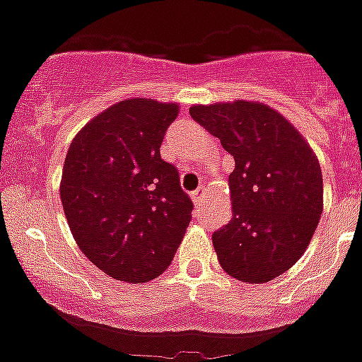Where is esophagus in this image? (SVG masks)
Returning a JSON list of instances; mask_svg holds the SVG:
<instances>
[{
    "label": "esophagus",
    "instance_id": "34e87169",
    "mask_svg": "<svg viewBox=\"0 0 362 362\" xmlns=\"http://www.w3.org/2000/svg\"><path fill=\"white\" fill-rule=\"evenodd\" d=\"M204 195H206V187L199 186L197 189H195V192L192 193V199H193V201H195V204H199L204 199Z\"/></svg>",
    "mask_w": 362,
    "mask_h": 362
}]
</instances>
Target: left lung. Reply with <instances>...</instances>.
I'll return each mask as SVG.
<instances>
[{
	"instance_id": "8db88e82",
	"label": "left lung",
	"mask_w": 362,
	"mask_h": 362,
	"mask_svg": "<svg viewBox=\"0 0 362 362\" xmlns=\"http://www.w3.org/2000/svg\"><path fill=\"white\" fill-rule=\"evenodd\" d=\"M189 115L235 158L233 218L212 235L221 269L264 284L297 263L323 212L320 161L278 110L242 101L193 105Z\"/></svg>"
}]
</instances>
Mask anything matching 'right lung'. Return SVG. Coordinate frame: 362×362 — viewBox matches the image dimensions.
<instances>
[{
  "mask_svg": "<svg viewBox=\"0 0 362 362\" xmlns=\"http://www.w3.org/2000/svg\"><path fill=\"white\" fill-rule=\"evenodd\" d=\"M176 103L125 99L88 122L65 156L59 197L82 253L127 284L158 278L192 221L175 165L161 159Z\"/></svg>",
  "mask_w": 362,
  "mask_h": 362,
  "instance_id": "1",
  "label": "right lung"
}]
</instances>
